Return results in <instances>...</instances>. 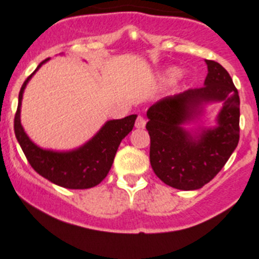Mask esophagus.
Returning <instances> with one entry per match:
<instances>
[{
    "label": "esophagus",
    "instance_id": "1",
    "mask_svg": "<svg viewBox=\"0 0 259 259\" xmlns=\"http://www.w3.org/2000/svg\"><path fill=\"white\" fill-rule=\"evenodd\" d=\"M146 126V118L143 116H138L137 120H135V127L137 129H143Z\"/></svg>",
    "mask_w": 259,
    "mask_h": 259
}]
</instances>
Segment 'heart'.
<instances>
[{
    "instance_id": "obj_1",
    "label": "heart",
    "mask_w": 259,
    "mask_h": 259,
    "mask_svg": "<svg viewBox=\"0 0 259 259\" xmlns=\"http://www.w3.org/2000/svg\"><path fill=\"white\" fill-rule=\"evenodd\" d=\"M176 75H178V71H176V70H170V71H168V78H175Z\"/></svg>"
}]
</instances>
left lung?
Segmentation results:
<instances>
[{
	"instance_id": "8db88e82",
	"label": "left lung",
	"mask_w": 259,
	"mask_h": 259,
	"mask_svg": "<svg viewBox=\"0 0 259 259\" xmlns=\"http://www.w3.org/2000/svg\"><path fill=\"white\" fill-rule=\"evenodd\" d=\"M206 64L204 85L166 97L147 111L151 166L159 180L175 189L195 190L209 183L239 143L238 89L219 62L206 60ZM208 102H223L218 126L190 135L182 125L200 114Z\"/></svg>"
}]
</instances>
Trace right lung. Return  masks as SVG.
<instances>
[{
  "label": "right lung",
  "instance_id": "obj_1",
  "mask_svg": "<svg viewBox=\"0 0 259 259\" xmlns=\"http://www.w3.org/2000/svg\"><path fill=\"white\" fill-rule=\"evenodd\" d=\"M46 61H48V59L40 62L33 74H35ZM33 74L29 75L21 87L18 110L14 118L16 139L28 162L40 176L62 188L89 189L96 187L107 176L118 146L133 130L137 115L126 116L120 120H110L91 141L74 151L55 152L42 149L29 139L20 122V107L24 89Z\"/></svg>",
  "mask_w": 259,
  "mask_h": 259
}]
</instances>
